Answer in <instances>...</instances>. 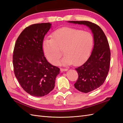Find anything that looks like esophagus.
Wrapping results in <instances>:
<instances>
[{
    "instance_id": "esophagus-1",
    "label": "esophagus",
    "mask_w": 123,
    "mask_h": 123,
    "mask_svg": "<svg viewBox=\"0 0 123 123\" xmlns=\"http://www.w3.org/2000/svg\"><path fill=\"white\" fill-rule=\"evenodd\" d=\"M68 71V69L67 68H61V72H65Z\"/></svg>"
}]
</instances>
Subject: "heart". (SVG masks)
<instances>
[{"label": "heart", "mask_w": 123, "mask_h": 123, "mask_svg": "<svg viewBox=\"0 0 123 123\" xmlns=\"http://www.w3.org/2000/svg\"><path fill=\"white\" fill-rule=\"evenodd\" d=\"M93 44L92 34L87 32L70 27L54 31L51 39L42 42V50L48 61L54 65L59 63L64 50L65 56L62 60V65H80L88 58Z\"/></svg>", "instance_id": "1"}]
</instances>
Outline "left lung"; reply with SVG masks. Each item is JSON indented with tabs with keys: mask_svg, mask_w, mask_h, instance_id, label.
<instances>
[{
	"mask_svg": "<svg viewBox=\"0 0 123 123\" xmlns=\"http://www.w3.org/2000/svg\"><path fill=\"white\" fill-rule=\"evenodd\" d=\"M67 22L86 25L93 34L94 46L89 58L75 68L79 77L75 87L82 92L88 93L101 86L108 73L111 62L108 41L102 30L96 24L86 21Z\"/></svg>",
	"mask_w": 123,
	"mask_h": 123,
	"instance_id": "8db88e82",
	"label": "left lung"
}]
</instances>
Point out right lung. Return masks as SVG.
I'll use <instances>...</instances> for the list:
<instances>
[{
  "label": "right lung",
  "instance_id": "obj_1",
  "mask_svg": "<svg viewBox=\"0 0 123 123\" xmlns=\"http://www.w3.org/2000/svg\"><path fill=\"white\" fill-rule=\"evenodd\" d=\"M51 27L50 23L32 24L21 32L15 44V75L24 91L33 96L48 94L59 74L60 69L47 61L42 50L44 36Z\"/></svg>",
  "mask_w": 123,
  "mask_h": 123
}]
</instances>
